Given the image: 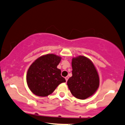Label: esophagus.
I'll list each match as a JSON object with an SVG mask.
<instances>
[{"label":"esophagus","mask_w":125,"mask_h":125,"mask_svg":"<svg viewBox=\"0 0 125 125\" xmlns=\"http://www.w3.org/2000/svg\"><path fill=\"white\" fill-rule=\"evenodd\" d=\"M68 78H69V77H68V76H67V77H65V80H66V81H68Z\"/></svg>","instance_id":"obj_1"}]
</instances>
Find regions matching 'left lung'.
<instances>
[{"instance_id": "8db88e82", "label": "left lung", "mask_w": 125, "mask_h": 125, "mask_svg": "<svg viewBox=\"0 0 125 125\" xmlns=\"http://www.w3.org/2000/svg\"><path fill=\"white\" fill-rule=\"evenodd\" d=\"M72 68L73 76L67 81L72 94L80 99L92 96L99 86V75L92 62L79 56L73 59Z\"/></svg>"}]
</instances>
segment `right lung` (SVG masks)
Wrapping results in <instances>:
<instances>
[{"label":"right lung","mask_w":125,"mask_h":125,"mask_svg":"<svg viewBox=\"0 0 125 125\" xmlns=\"http://www.w3.org/2000/svg\"><path fill=\"white\" fill-rule=\"evenodd\" d=\"M61 60L54 54L42 56L30 66L26 75L27 86L31 92L39 96L52 94L57 86L66 80L57 68Z\"/></svg>","instance_id":"right-lung-1"}]
</instances>
